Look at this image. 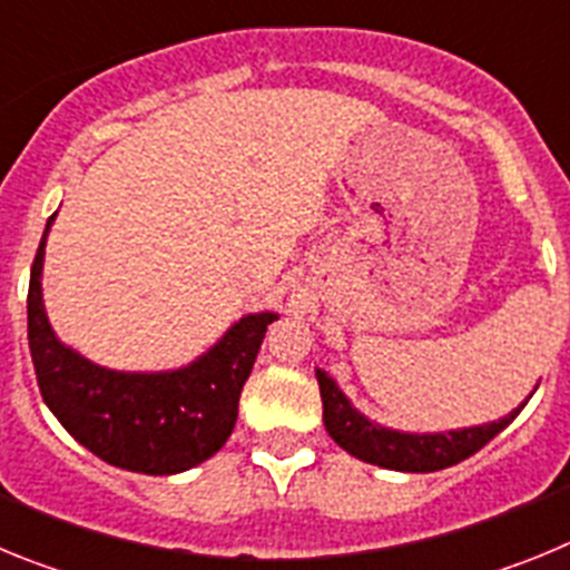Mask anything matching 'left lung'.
<instances>
[{"label": "left lung", "mask_w": 570, "mask_h": 570, "mask_svg": "<svg viewBox=\"0 0 570 570\" xmlns=\"http://www.w3.org/2000/svg\"><path fill=\"white\" fill-rule=\"evenodd\" d=\"M316 380H320L322 394V422H325L331 440L356 460L387 468V471L431 473L456 465V462L476 454L482 445H488L525 407V402H522L517 411L502 416L500 422L448 431V434H400V431L380 428L376 422L365 420L360 411H354L325 371H316Z\"/></svg>", "instance_id": "8db88e82"}]
</instances>
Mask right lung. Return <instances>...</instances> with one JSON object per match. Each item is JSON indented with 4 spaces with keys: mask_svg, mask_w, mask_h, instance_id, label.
<instances>
[{
    "mask_svg": "<svg viewBox=\"0 0 570 570\" xmlns=\"http://www.w3.org/2000/svg\"><path fill=\"white\" fill-rule=\"evenodd\" d=\"M57 216V214H53ZM45 225L28 285V345L45 405L90 454L125 471L179 473L228 442L239 394L276 314H250L194 365L170 374H119L65 347L42 305Z\"/></svg>",
    "mask_w": 570,
    "mask_h": 570,
    "instance_id": "add662e5",
    "label": "right lung"
}]
</instances>
